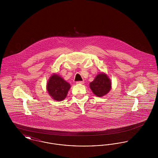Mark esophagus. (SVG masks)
<instances>
[{
  "mask_svg": "<svg viewBox=\"0 0 158 158\" xmlns=\"http://www.w3.org/2000/svg\"><path fill=\"white\" fill-rule=\"evenodd\" d=\"M76 83L77 85H79V84H83L84 82H83V81H78V82H76Z\"/></svg>",
  "mask_w": 158,
  "mask_h": 158,
  "instance_id": "esophagus-1",
  "label": "esophagus"
}]
</instances>
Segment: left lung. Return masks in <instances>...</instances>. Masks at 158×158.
<instances>
[{
	"label": "left lung",
	"mask_w": 158,
	"mask_h": 158,
	"mask_svg": "<svg viewBox=\"0 0 158 158\" xmlns=\"http://www.w3.org/2000/svg\"><path fill=\"white\" fill-rule=\"evenodd\" d=\"M111 85V81L109 77L102 72L96 76L94 80L89 83V87L96 96L102 97L110 91Z\"/></svg>",
	"instance_id": "8db88e82"
}]
</instances>
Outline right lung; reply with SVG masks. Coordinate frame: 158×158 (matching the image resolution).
<instances>
[{"mask_svg": "<svg viewBox=\"0 0 158 158\" xmlns=\"http://www.w3.org/2000/svg\"><path fill=\"white\" fill-rule=\"evenodd\" d=\"M70 86V85L60 75L53 73L48 81L46 88L49 95L54 100L61 101L66 97Z\"/></svg>", "mask_w": 158, "mask_h": 158, "instance_id": "add662e5", "label": "right lung"}]
</instances>
